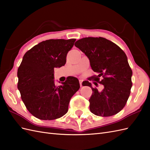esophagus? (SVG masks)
Masks as SVG:
<instances>
[{
    "mask_svg": "<svg viewBox=\"0 0 150 150\" xmlns=\"http://www.w3.org/2000/svg\"><path fill=\"white\" fill-rule=\"evenodd\" d=\"M79 84H80V86H82V82H83V80H82V79H79Z\"/></svg>",
    "mask_w": 150,
    "mask_h": 150,
    "instance_id": "obj_1",
    "label": "esophagus"
}]
</instances>
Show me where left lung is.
I'll return each instance as SVG.
<instances>
[{"instance_id": "left-lung-1", "label": "left lung", "mask_w": 150, "mask_h": 150, "mask_svg": "<svg viewBox=\"0 0 150 150\" xmlns=\"http://www.w3.org/2000/svg\"><path fill=\"white\" fill-rule=\"evenodd\" d=\"M74 45L85 53L92 69L98 74L92 78L104 86L103 91H99L88 81L82 83V85L92 90L89 99L90 110L102 117L117 114L126 105L132 86V71L125 52L114 42L103 37L79 39ZM101 76L103 79L100 81Z\"/></svg>"}]
</instances>
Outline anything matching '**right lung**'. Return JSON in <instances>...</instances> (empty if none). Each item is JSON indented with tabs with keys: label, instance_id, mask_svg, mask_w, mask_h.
<instances>
[{
	"label": "right lung",
	"instance_id": "right-lung-1",
	"mask_svg": "<svg viewBox=\"0 0 150 150\" xmlns=\"http://www.w3.org/2000/svg\"><path fill=\"white\" fill-rule=\"evenodd\" d=\"M76 39H50L35 45L25 52L18 69V89L26 108L35 117L53 120L68 111L72 96L80 85L78 79L69 76L56 86L54 69L66 63L68 52Z\"/></svg>",
	"mask_w": 150,
	"mask_h": 150
}]
</instances>
